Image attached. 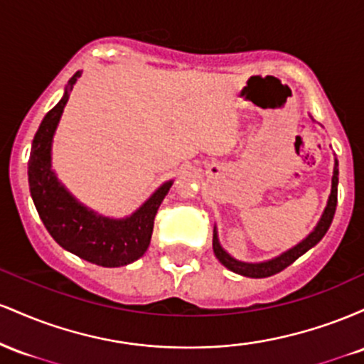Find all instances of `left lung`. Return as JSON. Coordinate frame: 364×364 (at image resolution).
I'll return each instance as SVG.
<instances>
[{"label": "left lung", "mask_w": 364, "mask_h": 364, "mask_svg": "<svg viewBox=\"0 0 364 364\" xmlns=\"http://www.w3.org/2000/svg\"><path fill=\"white\" fill-rule=\"evenodd\" d=\"M337 185H339V169H337V162H336V168H333V176H332V191H330L327 208H325V212H323V215H321L318 225H316L315 231H313L311 235L306 237V240H303L301 243L296 245L294 248L289 250V252L282 253L281 257L274 258V260L263 262V263L237 262L224 252L223 246L219 245V240H217V232L214 231L212 246H214L215 257L219 258V262L223 263L224 267H228L229 270H232V272H236L240 275H245V277L262 279V277H270V275L281 272V270L286 269V267H289L292 262L298 260L303 253H306L308 250L313 248V246L318 243L321 237L325 236V232L328 231L330 224H332L333 214H336V207H337Z\"/></svg>", "instance_id": "left-lung-1"}]
</instances>
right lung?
<instances>
[{"mask_svg":"<svg viewBox=\"0 0 364 364\" xmlns=\"http://www.w3.org/2000/svg\"><path fill=\"white\" fill-rule=\"evenodd\" d=\"M80 72L70 78V89ZM70 94L44 116L32 140L28 159V186L41 220L58 245L101 267H123L147 252L157 208L173 183H166L139 210L127 219L114 220L85 208L58 183L51 171V141Z\"/></svg>","mask_w":364,"mask_h":364,"instance_id":"obj_1","label":"right lung"}]
</instances>
